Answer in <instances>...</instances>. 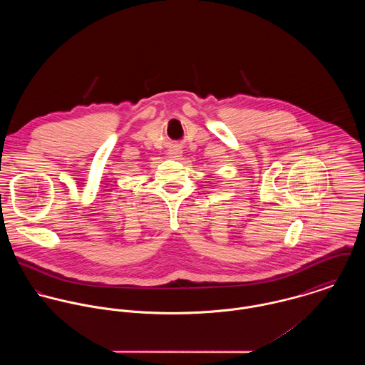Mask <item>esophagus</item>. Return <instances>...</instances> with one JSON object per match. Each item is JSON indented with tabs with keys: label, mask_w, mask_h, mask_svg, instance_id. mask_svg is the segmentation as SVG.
<instances>
[{
	"label": "esophagus",
	"mask_w": 365,
	"mask_h": 365,
	"mask_svg": "<svg viewBox=\"0 0 365 365\" xmlns=\"http://www.w3.org/2000/svg\"><path fill=\"white\" fill-rule=\"evenodd\" d=\"M182 155V150L178 148V146H171L170 149H168V152H167V156L170 157V158H173V160H177V158H180Z\"/></svg>",
	"instance_id": "1"
}]
</instances>
